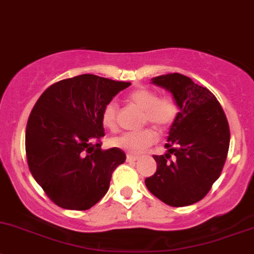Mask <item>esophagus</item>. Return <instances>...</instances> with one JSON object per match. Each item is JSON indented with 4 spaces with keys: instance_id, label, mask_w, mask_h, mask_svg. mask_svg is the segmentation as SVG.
<instances>
[{
    "instance_id": "obj_1",
    "label": "esophagus",
    "mask_w": 254,
    "mask_h": 254,
    "mask_svg": "<svg viewBox=\"0 0 254 254\" xmlns=\"http://www.w3.org/2000/svg\"><path fill=\"white\" fill-rule=\"evenodd\" d=\"M135 160H138V156L130 155V154H128V155H127V161H135Z\"/></svg>"
}]
</instances>
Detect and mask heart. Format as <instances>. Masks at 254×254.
Returning a JSON list of instances; mask_svg holds the SVG:
<instances>
[{
	"label": "heart",
	"instance_id": "heart-1",
	"mask_svg": "<svg viewBox=\"0 0 254 254\" xmlns=\"http://www.w3.org/2000/svg\"><path fill=\"white\" fill-rule=\"evenodd\" d=\"M128 101L144 111V122H149L156 128H165L176 119L179 108L176 101L170 96L159 98L153 89L139 88L128 94ZM101 122L108 129L117 127V104L109 101L101 111ZM156 140V132L153 128H144L138 132H125L112 137L110 144L122 149L129 154H140Z\"/></svg>",
	"mask_w": 254,
	"mask_h": 254
}]
</instances>
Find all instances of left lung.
Instances as JSON below:
<instances>
[{
  "instance_id": "obj_1",
  "label": "left lung",
  "mask_w": 254,
  "mask_h": 254,
  "mask_svg": "<svg viewBox=\"0 0 254 254\" xmlns=\"http://www.w3.org/2000/svg\"><path fill=\"white\" fill-rule=\"evenodd\" d=\"M176 101V119L170 128L165 155H154L156 172L145 186L171 206L194 204L219 179L230 145V128L215 95L180 73L151 79ZM174 159L170 161L171 154Z\"/></svg>"
}]
</instances>
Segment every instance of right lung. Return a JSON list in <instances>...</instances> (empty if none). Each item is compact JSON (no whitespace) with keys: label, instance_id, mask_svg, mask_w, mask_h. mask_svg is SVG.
Listing matches in <instances>:
<instances>
[{"label":"right lung","instance_id":"add662e5","mask_svg":"<svg viewBox=\"0 0 254 254\" xmlns=\"http://www.w3.org/2000/svg\"><path fill=\"white\" fill-rule=\"evenodd\" d=\"M129 85L80 74L52 84L36 101L25 130L28 166L56 205L87 210L109 190L126 154L119 148L101 150V111Z\"/></svg>","mask_w":254,"mask_h":254}]
</instances>
